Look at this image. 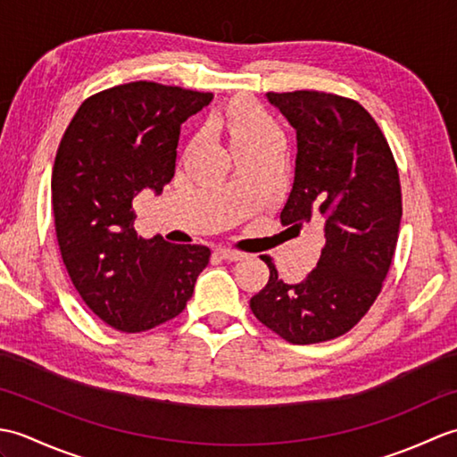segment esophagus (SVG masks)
<instances>
[{
    "label": "esophagus",
    "instance_id": "1",
    "mask_svg": "<svg viewBox=\"0 0 457 457\" xmlns=\"http://www.w3.org/2000/svg\"><path fill=\"white\" fill-rule=\"evenodd\" d=\"M213 253H216L223 261H239V259L245 257L244 253H241V251L229 249V247H218V249H213Z\"/></svg>",
    "mask_w": 457,
    "mask_h": 457
}]
</instances>
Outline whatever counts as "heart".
<instances>
[{
  "instance_id": "heart-1",
  "label": "heart",
  "mask_w": 457,
  "mask_h": 457,
  "mask_svg": "<svg viewBox=\"0 0 457 457\" xmlns=\"http://www.w3.org/2000/svg\"><path fill=\"white\" fill-rule=\"evenodd\" d=\"M228 137L231 149L251 147V145L263 143L270 137H278V129L270 121L269 115L251 102H239L226 113Z\"/></svg>"
}]
</instances>
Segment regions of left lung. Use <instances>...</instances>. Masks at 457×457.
<instances>
[{
    "mask_svg": "<svg viewBox=\"0 0 457 457\" xmlns=\"http://www.w3.org/2000/svg\"><path fill=\"white\" fill-rule=\"evenodd\" d=\"M296 129L293 190L283 226L324 221V247L303 283L278 278L249 300L261 324L290 344H320L349 332L373 306L399 239V169L381 128L361 104L328 92H267Z\"/></svg>",
    "mask_w": 457,
    "mask_h": 457,
    "instance_id": "left-lung-1",
    "label": "left lung"
}]
</instances>
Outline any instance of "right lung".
<instances>
[{
    "instance_id": "1",
    "label": "right lung",
    "mask_w": 457,
    "mask_h": 457,
    "mask_svg": "<svg viewBox=\"0 0 457 457\" xmlns=\"http://www.w3.org/2000/svg\"><path fill=\"white\" fill-rule=\"evenodd\" d=\"M210 92L129 82L82 102L53 167V212L61 255L92 312L125 334L177 318L194 293L210 249L143 239L133 198L162 192L174 177L180 125Z\"/></svg>"
}]
</instances>
